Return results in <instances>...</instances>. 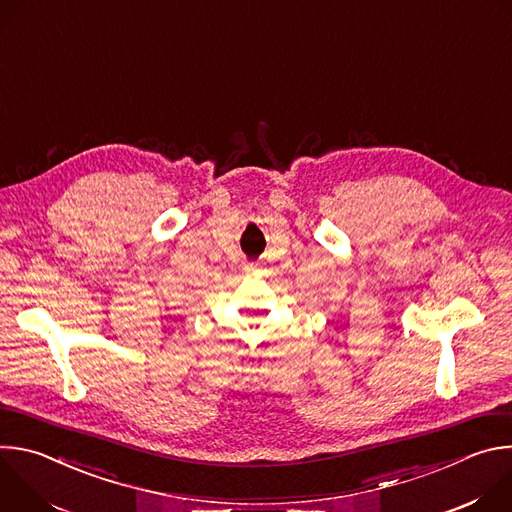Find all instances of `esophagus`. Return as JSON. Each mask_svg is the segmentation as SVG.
Listing matches in <instances>:
<instances>
[{
	"label": "esophagus",
	"instance_id": "1",
	"mask_svg": "<svg viewBox=\"0 0 512 512\" xmlns=\"http://www.w3.org/2000/svg\"><path fill=\"white\" fill-rule=\"evenodd\" d=\"M245 271H247V273L259 271V263H247V265H245Z\"/></svg>",
	"mask_w": 512,
	"mask_h": 512
}]
</instances>
